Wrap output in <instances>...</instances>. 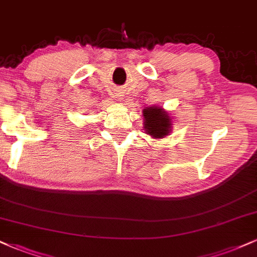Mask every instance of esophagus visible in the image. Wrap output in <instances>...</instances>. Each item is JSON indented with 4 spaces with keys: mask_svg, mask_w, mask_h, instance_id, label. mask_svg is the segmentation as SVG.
<instances>
[{
    "mask_svg": "<svg viewBox=\"0 0 257 257\" xmlns=\"http://www.w3.org/2000/svg\"><path fill=\"white\" fill-rule=\"evenodd\" d=\"M117 97H119L120 99H123V97H124V94H123L122 91H117Z\"/></svg>",
    "mask_w": 257,
    "mask_h": 257,
    "instance_id": "obj_1",
    "label": "esophagus"
}]
</instances>
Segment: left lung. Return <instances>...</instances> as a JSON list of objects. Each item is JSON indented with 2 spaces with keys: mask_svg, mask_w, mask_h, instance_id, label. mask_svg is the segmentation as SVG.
Masks as SVG:
<instances>
[{
  "mask_svg": "<svg viewBox=\"0 0 257 257\" xmlns=\"http://www.w3.org/2000/svg\"><path fill=\"white\" fill-rule=\"evenodd\" d=\"M144 115V129L146 134L153 139H162L172 131L171 117L163 107L151 106L142 111Z\"/></svg>",
  "mask_w": 257,
  "mask_h": 257,
  "instance_id": "obj_1",
  "label": "left lung"
}]
</instances>
